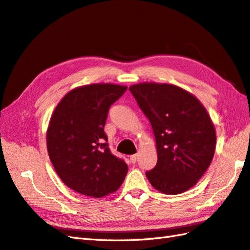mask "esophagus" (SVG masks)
Listing matches in <instances>:
<instances>
[{"label": "esophagus", "instance_id": "1", "mask_svg": "<svg viewBox=\"0 0 250 250\" xmlns=\"http://www.w3.org/2000/svg\"><path fill=\"white\" fill-rule=\"evenodd\" d=\"M130 159H131L132 162L135 163V162L137 161V159H139V155H137V153H136V155H132V156L130 157Z\"/></svg>", "mask_w": 250, "mask_h": 250}]
</instances>
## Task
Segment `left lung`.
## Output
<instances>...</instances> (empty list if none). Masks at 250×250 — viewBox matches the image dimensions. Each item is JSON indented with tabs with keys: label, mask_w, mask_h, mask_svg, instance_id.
<instances>
[{
	"label": "left lung",
	"mask_w": 250,
	"mask_h": 250,
	"mask_svg": "<svg viewBox=\"0 0 250 250\" xmlns=\"http://www.w3.org/2000/svg\"><path fill=\"white\" fill-rule=\"evenodd\" d=\"M155 134L158 161L146 177L156 190L178 194L198 183L213 160L215 125L192 93L169 83L129 87Z\"/></svg>",
	"instance_id": "1"
}]
</instances>
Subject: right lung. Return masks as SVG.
<instances>
[{
    "label": "right lung",
    "mask_w": 250,
    "mask_h": 250,
    "mask_svg": "<svg viewBox=\"0 0 250 250\" xmlns=\"http://www.w3.org/2000/svg\"><path fill=\"white\" fill-rule=\"evenodd\" d=\"M125 86L91 83L67 92L47 129V150L57 174L68 188L91 198L117 191L128 166L110 152L104 125L108 109Z\"/></svg>",
    "instance_id": "1"
}]
</instances>
